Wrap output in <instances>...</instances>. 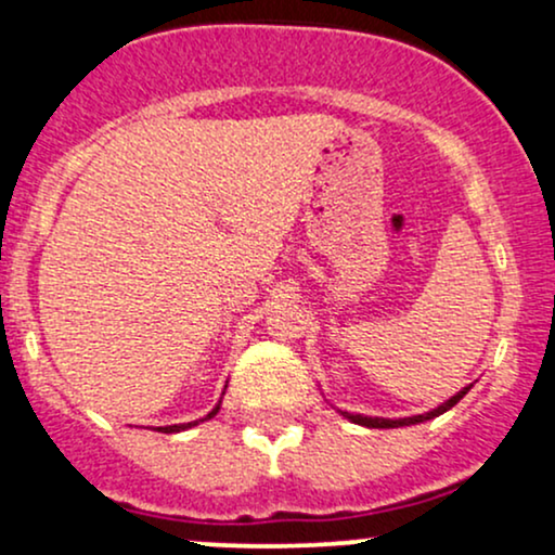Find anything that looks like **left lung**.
Masks as SVG:
<instances>
[{
  "label": "left lung",
  "mask_w": 555,
  "mask_h": 555,
  "mask_svg": "<svg viewBox=\"0 0 555 555\" xmlns=\"http://www.w3.org/2000/svg\"><path fill=\"white\" fill-rule=\"evenodd\" d=\"M469 391V386L467 388H462L460 393H456V397H451L449 401H446V404H441L438 406V410H433V412H428V415H417V417H401V420H384V417H365V415H349V412H341L344 417L347 420H352V423H358V425H365V428H401V425H417V423H425V420H433V417H438V415H443L446 410H451V406L456 404V401H460L464 393Z\"/></svg>",
  "instance_id": "1"
}]
</instances>
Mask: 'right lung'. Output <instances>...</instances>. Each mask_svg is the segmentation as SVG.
<instances>
[{
    "mask_svg": "<svg viewBox=\"0 0 555 555\" xmlns=\"http://www.w3.org/2000/svg\"><path fill=\"white\" fill-rule=\"evenodd\" d=\"M216 412H219V404H216L214 412H208V417H214ZM193 425H197V420H195V423H184V425H167V428H158V430H162V433H180L184 428H193Z\"/></svg>",
    "mask_w": 555,
    "mask_h": 555,
    "instance_id": "obj_1",
    "label": "right lung"
}]
</instances>
